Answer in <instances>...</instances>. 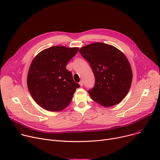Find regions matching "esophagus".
Segmentation results:
<instances>
[{
    "label": "esophagus",
    "instance_id": "1",
    "mask_svg": "<svg viewBox=\"0 0 160 160\" xmlns=\"http://www.w3.org/2000/svg\"><path fill=\"white\" fill-rule=\"evenodd\" d=\"M79 84H80V86L82 87V86H83V81L82 80H81L80 82H79Z\"/></svg>",
    "mask_w": 160,
    "mask_h": 160
}]
</instances>
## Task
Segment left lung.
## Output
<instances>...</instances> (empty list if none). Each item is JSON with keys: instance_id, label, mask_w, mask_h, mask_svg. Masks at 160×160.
<instances>
[{"instance_id": "1", "label": "left lung", "mask_w": 160, "mask_h": 160, "mask_svg": "<svg viewBox=\"0 0 160 160\" xmlns=\"http://www.w3.org/2000/svg\"><path fill=\"white\" fill-rule=\"evenodd\" d=\"M95 77L93 88L88 91L91 98L104 107L119 104L127 95L132 71L127 57L113 46L95 43L79 50Z\"/></svg>"}]
</instances>
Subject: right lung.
I'll use <instances>...</instances> for the list:
<instances>
[{
	"label": "right lung",
	"mask_w": 160,
	"mask_h": 160,
	"mask_svg": "<svg viewBox=\"0 0 160 160\" xmlns=\"http://www.w3.org/2000/svg\"><path fill=\"white\" fill-rule=\"evenodd\" d=\"M78 51L77 47L54 46L41 51L33 60L27 77L28 88L32 98L45 110H63L80 86L66 69Z\"/></svg>",
	"instance_id": "1"
}]
</instances>
